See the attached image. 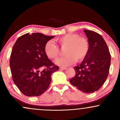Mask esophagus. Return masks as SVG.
<instances>
[{
    "label": "esophagus",
    "instance_id": "1",
    "mask_svg": "<svg viewBox=\"0 0 120 120\" xmlns=\"http://www.w3.org/2000/svg\"><path fill=\"white\" fill-rule=\"evenodd\" d=\"M67 67H60V69L61 70H65L67 69Z\"/></svg>",
    "mask_w": 120,
    "mask_h": 120
}]
</instances>
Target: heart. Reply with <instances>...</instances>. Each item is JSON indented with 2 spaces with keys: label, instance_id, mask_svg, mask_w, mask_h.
<instances>
[{
  "label": "heart",
  "instance_id": "1",
  "mask_svg": "<svg viewBox=\"0 0 120 120\" xmlns=\"http://www.w3.org/2000/svg\"><path fill=\"white\" fill-rule=\"evenodd\" d=\"M56 41L62 49L65 48L64 52L65 56L56 60L57 65L66 67L74 64L75 61H82L89 52V41L85 37H79L78 34H65L57 38ZM44 49L46 56L51 59H56L60 53L58 47L51 41L46 43Z\"/></svg>",
  "mask_w": 120,
  "mask_h": 120
}]
</instances>
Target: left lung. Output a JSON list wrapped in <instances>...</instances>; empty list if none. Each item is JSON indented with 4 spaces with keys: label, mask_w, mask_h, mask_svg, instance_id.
Listing matches in <instances>:
<instances>
[{
    "label": "left lung",
    "mask_w": 120,
    "mask_h": 120,
    "mask_svg": "<svg viewBox=\"0 0 120 120\" xmlns=\"http://www.w3.org/2000/svg\"><path fill=\"white\" fill-rule=\"evenodd\" d=\"M90 48L87 55L79 65L74 67L75 75L69 81L85 93L99 90L109 74L111 55L104 39L91 30H84Z\"/></svg>",
    "instance_id": "8db88e82"
}]
</instances>
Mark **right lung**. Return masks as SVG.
<instances>
[{
	"instance_id": "obj_1",
	"label": "right lung",
	"mask_w": 120,
	"mask_h": 120,
	"mask_svg": "<svg viewBox=\"0 0 120 120\" xmlns=\"http://www.w3.org/2000/svg\"><path fill=\"white\" fill-rule=\"evenodd\" d=\"M54 37L39 33H27L15 42L9 65L13 82L25 95H42L50 85L52 74L59 70L44 49L46 43ZM42 68L45 69L41 72Z\"/></svg>"
}]
</instances>
